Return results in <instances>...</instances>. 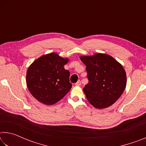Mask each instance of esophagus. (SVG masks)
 <instances>
[{
    "instance_id": "obj_1",
    "label": "esophagus",
    "mask_w": 146,
    "mask_h": 146,
    "mask_svg": "<svg viewBox=\"0 0 146 146\" xmlns=\"http://www.w3.org/2000/svg\"><path fill=\"white\" fill-rule=\"evenodd\" d=\"M75 84L76 85V86H80L81 85V81L80 80H78L77 81V82H76Z\"/></svg>"
}]
</instances>
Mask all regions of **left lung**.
I'll list each match as a JSON object with an SVG mask.
<instances>
[{
    "label": "left lung",
    "instance_id": "1",
    "mask_svg": "<svg viewBox=\"0 0 146 146\" xmlns=\"http://www.w3.org/2000/svg\"><path fill=\"white\" fill-rule=\"evenodd\" d=\"M89 82L83 90L93 107L104 109L113 104L126 86V73L121 64L106 54L82 56Z\"/></svg>",
    "mask_w": 146,
    "mask_h": 146
}]
</instances>
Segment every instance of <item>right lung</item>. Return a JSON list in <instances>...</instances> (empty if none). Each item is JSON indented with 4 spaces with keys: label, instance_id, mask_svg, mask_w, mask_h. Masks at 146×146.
Here are the masks:
<instances>
[{
    "label": "right lung",
    "instance_id": "1",
    "mask_svg": "<svg viewBox=\"0 0 146 146\" xmlns=\"http://www.w3.org/2000/svg\"><path fill=\"white\" fill-rule=\"evenodd\" d=\"M68 61V58L51 53L37 58L28 68L27 87L38 102L54 104L70 91V73L64 68Z\"/></svg>",
    "mask_w": 146,
    "mask_h": 146
}]
</instances>
